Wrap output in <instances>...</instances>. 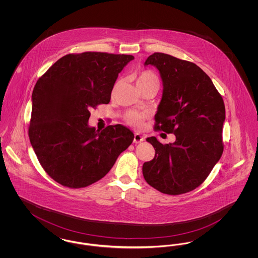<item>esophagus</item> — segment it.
I'll return each instance as SVG.
<instances>
[{
    "instance_id": "1",
    "label": "esophagus",
    "mask_w": 258,
    "mask_h": 258,
    "mask_svg": "<svg viewBox=\"0 0 258 258\" xmlns=\"http://www.w3.org/2000/svg\"><path fill=\"white\" fill-rule=\"evenodd\" d=\"M144 140H145V138H144L142 135H139V134H135V138H134V142H135V144L141 143V142H143Z\"/></svg>"
}]
</instances>
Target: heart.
I'll list each match as a JSON object with an SVG mask.
<instances>
[{
    "label": "heart",
    "instance_id": "heart-1",
    "mask_svg": "<svg viewBox=\"0 0 258 258\" xmlns=\"http://www.w3.org/2000/svg\"><path fill=\"white\" fill-rule=\"evenodd\" d=\"M136 84L140 89L152 84H159V79H158V76L154 73L150 71H144L138 74L136 78ZM145 119H146V114L137 112V111H130L124 116L125 123L135 127H141L144 123Z\"/></svg>",
    "mask_w": 258,
    "mask_h": 258
}]
</instances>
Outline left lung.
Wrapping results in <instances>:
<instances>
[{
    "mask_svg": "<svg viewBox=\"0 0 258 258\" xmlns=\"http://www.w3.org/2000/svg\"><path fill=\"white\" fill-rule=\"evenodd\" d=\"M144 64L159 70L163 85L155 130L174 134L176 141L163 145L148 137L156 155L144 162L143 176L162 194L183 195L202 184L221 159L224 102L211 78L191 61L157 52Z\"/></svg>",
    "mask_w": 258,
    "mask_h": 258,
    "instance_id": "left-lung-1",
    "label": "left lung"
}]
</instances>
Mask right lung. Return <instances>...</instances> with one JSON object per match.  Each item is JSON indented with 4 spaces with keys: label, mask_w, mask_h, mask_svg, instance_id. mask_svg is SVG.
Returning a JSON list of instances; mask_svg holds the SVG:
<instances>
[{
    "label": "right lung",
    "mask_w": 258,
    "mask_h": 258,
    "mask_svg": "<svg viewBox=\"0 0 258 258\" xmlns=\"http://www.w3.org/2000/svg\"><path fill=\"white\" fill-rule=\"evenodd\" d=\"M132 55L68 54L34 88L29 137L40 165L61 185L79 188L103 178L135 135L122 124L101 132L88 124L90 109L109 103L111 92Z\"/></svg>",
    "instance_id": "obj_1"
}]
</instances>
